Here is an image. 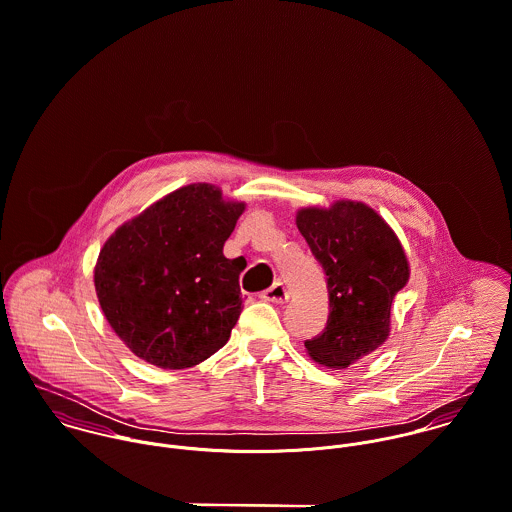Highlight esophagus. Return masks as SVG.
<instances>
[{"instance_id": "esophagus-1", "label": "esophagus", "mask_w": 512, "mask_h": 512, "mask_svg": "<svg viewBox=\"0 0 512 512\" xmlns=\"http://www.w3.org/2000/svg\"><path fill=\"white\" fill-rule=\"evenodd\" d=\"M260 297L264 301H272V303H286L288 301V290L282 282H276L274 286H270L268 290L260 293Z\"/></svg>"}]
</instances>
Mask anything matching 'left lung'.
Returning <instances> with one entry per match:
<instances>
[{"label":"left lung","mask_w":512,"mask_h":512,"mask_svg":"<svg viewBox=\"0 0 512 512\" xmlns=\"http://www.w3.org/2000/svg\"><path fill=\"white\" fill-rule=\"evenodd\" d=\"M295 224L323 266L329 292L327 325L305 349L319 365L347 368L388 339L394 295L410 278L408 258L394 230L365 203L301 209Z\"/></svg>","instance_id":"left-lung-1"}]
</instances>
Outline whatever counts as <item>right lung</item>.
<instances>
[{"instance_id": "obj_1", "label": "right lung", "mask_w": 512, "mask_h": 512, "mask_svg": "<svg viewBox=\"0 0 512 512\" xmlns=\"http://www.w3.org/2000/svg\"><path fill=\"white\" fill-rule=\"evenodd\" d=\"M244 211L209 183L181 187L102 246L94 286L114 333L149 365L189 368L226 345L242 268L222 246Z\"/></svg>"}]
</instances>
